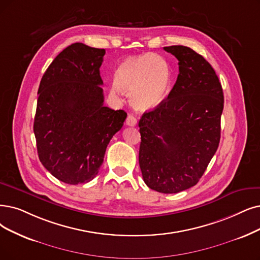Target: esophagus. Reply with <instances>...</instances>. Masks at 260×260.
Returning a JSON list of instances; mask_svg holds the SVG:
<instances>
[{
    "label": "esophagus",
    "instance_id": "obj_1",
    "mask_svg": "<svg viewBox=\"0 0 260 260\" xmlns=\"http://www.w3.org/2000/svg\"><path fill=\"white\" fill-rule=\"evenodd\" d=\"M126 123L128 124V126H130V127H134V126H137L138 119L130 114V115H128V117L126 119Z\"/></svg>",
    "mask_w": 260,
    "mask_h": 260
}]
</instances>
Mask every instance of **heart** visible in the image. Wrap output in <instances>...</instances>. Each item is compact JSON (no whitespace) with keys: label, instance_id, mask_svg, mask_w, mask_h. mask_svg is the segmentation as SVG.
<instances>
[{"label":"heart","instance_id":"obj_1","mask_svg":"<svg viewBox=\"0 0 260 260\" xmlns=\"http://www.w3.org/2000/svg\"><path fill=\"white\" fill-rule=\"evenodd\" d=\"M170 84L169 64L153 53L127 58L113 75L114 87L130 92L132 106L141 111L157 108L168 96Z\"/></svg>","mask_w":260,"mask_h":260}]
</instances>
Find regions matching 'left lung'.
<instances>
[{
  "mask_svg": "<svg viewBox=\"0 0 260 260\" xmlns=\"http://www.w3.org/2000/svg\"><path fill=\"white\" fill-rule=\"evenodd\" d=\"M179 60L168 98L140 119L139 163L150 189L172 194L195 185L221 138L222 85L201 54L184 46L164 47Z\"/></svg>",
  "mask_w": 260,
  "mask_h": 260,
  "instance_id": "1",
  "label": "left lung"
}]
</instances>
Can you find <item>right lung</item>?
I'll return each mask as SVG.
<instances>
[{"label": "right lung", "mask_w": 260, "mask_h": 260, "mask_svg": "<svg viewBox=\"0 0 260 260\" xmlns=\"http://www.w3.org/2000/svg\"><path fill=\"white\" fill-rule=\"evenodd\" d=\"M105 49L76 43L46 70L38 88L34 118L39 160L68 184L94 179L114 134L127 113L103 106L100 66Z\"/></svg>", "instance_id": "add662e5"}]
</instances>
